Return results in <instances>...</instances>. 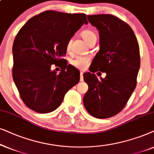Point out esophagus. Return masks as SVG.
Instances as JSON below:
<instances>
[{"label":"esophagus","mask_w":154,"mask_h":154,"mask_svg":"<svg viewBox=\"0 0 154 154\" xmlns=\"http://www.w3.org/2000/svg\"><path fill=\"white\" fill-rule=\"evenodd\" d=\"M80 81L83 82L84 81V77H83V72H80Z\"/></svg>","instance_id":"1"}]
</instances>
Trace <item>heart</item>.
Wrapping results in <instances>:
<instances>
[{
    "label": "heart",
    "instance_id": "b5f03b06",
    "mask_svg": "<svg viewBox=\"0 0 154 154\" xmlns=\"http://www.w3.org/2000/svg\"><path fill=\"white\" fill-rule=\"evenodd\" d=\"M81 36L82 37L84 40L89 44L91 42L94 40H96V36L94 34V32L91 30L86 29L84 30L83 32H81ZM71 47V41H69L66 45V50L67 51H69ZM90 60L89 57H78L72 61V65H75V67H79L80 69H85L88 66Z\"/></svg>",
    "mask_w": 154,
    "mask_h": 154
}]
</instances>
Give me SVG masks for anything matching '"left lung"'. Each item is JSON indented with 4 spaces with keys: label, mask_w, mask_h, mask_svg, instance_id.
I'll list each match as a JSON object with an SVG mask.
<instances>
[{
    "label": "left lung",
    "mask_w": 154,
    "mask_h": 154,
    "mask_svg": "<svg viewBox=\"0 0 154 154\" xmlns=\"http://www.w3.org/2000/svg\"><path fill=\"white\" fill-rule=\"evenodd\" d=\"M87 19L99 32L100 49L90 72L83 75L89 87L84 105L92 116L108 118L123 109L136 87L139 47L132 28L119 18L103 14L87 15ZM98 71L106 72L105 79L97 78L94 73Z\"/></svg>",
    "instance_id": "1"
}]
</instances>
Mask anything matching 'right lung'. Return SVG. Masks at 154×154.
<instances>
[{"label": "right lung", "instance_id": "1", "mask_svg": "<svg viewBox=\"0 0 154 154\" xmlns=\"http://www.w3.org/2000/svg\"><path fill=\"white\" fill-rule=\"evenodd\" d=\"M84 24H88L85 14L48 10L29 20L17 33L13 46V77L30 109L39 113L53 111L79 82V71L63 57L67 42ZM53 64L61 67L59 74L51 69Z\"/></svg>", "mask_w": 154, "mask_h": 154}]
</instances>
